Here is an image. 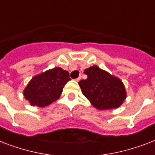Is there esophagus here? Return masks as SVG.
Returning <instances> with one entry per match:
<instances>
[{
	"label": "esophagus",
	"mask_w": 155,
	"mask_h": 155,
	"mask_svg": "<svg viewBox=\"0 0 155 155\" xmlns=\"http://www.w3.org/2000/svg\"><path fill=\"white\" fill-rule=\"evenodd\" d=\"M80 80H81V76H79V77L76 78V79H75V81L79 82V81H80Z\"/></svg>",
	"instance_id": "obj_1"
}]
</instances>
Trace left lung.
I'll use <instances>...</instances> for the list:
<instances>
[{
  "instance_id": "1",
  "label": "left lung",
  "mask_w": 155,
  "mask_h": 155,
  "mask_svg": "<svg viewBox=\"0 0 155 155\" xmlns=\"http://www.w3.org/2000/svg\"><path fill=\"white\" fill-rule=\"evenodd\" d=\"M86 80L79 82L84 96L99 110L119 107L126 99L125 87L119 78L113 76L98 66L84 70Z\"/></svg>"
}]
</instances>
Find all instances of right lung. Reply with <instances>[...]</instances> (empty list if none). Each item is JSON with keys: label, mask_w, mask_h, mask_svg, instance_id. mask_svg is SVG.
I'll return each instance as SVG.
<instances>
[{"label": "right lung", "mask_w": 155, "mask_h": 155, "mask_svg": "<svg viewBox=\"0 0 155 155\" xmlns=\"http://www.w3.org/2000/svg\"><path fill=\"white\" fill-rule=\"evenodd\" d=\"M70 80L68 71L54 68L34 76L24 91V95L32 106H48L60 97Z\"/></svg>", "instance_id": "1"}]
</instances>
